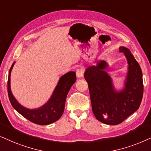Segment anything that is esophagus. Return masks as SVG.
I'll return each instance as SVG.
<instances>
[{"mask_svg":"<svg viewBox=\"0 0 151 151\" xmlns=\"http://www.w3.org/2000/svg\"><path fill=\"white\" fill-rule=\"evenodd\" d=\"M76 74H77V77L78 78H81L83 76V71L81 69H78L76 71Z\"/></svg>","mask_w":151,"mask_h":151,"instance_id":"obj_1","label":"esophagus"}]
</instances>
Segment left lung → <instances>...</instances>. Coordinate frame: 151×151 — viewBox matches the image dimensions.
Here are the masks:
<instances>
[{"instance_id":"obj_1","label":"left lung","mask_w":151,"mask_h":151,"mask_svg":"<svg viewBox=\"0 0 151 151\" xmlns=\"http://www.w3.org/2000/svg\"><path fill=\"white\" fill-rule=\"evenodd\" d=\"M119 52L125 56L128 70L124 86L117 90L111 76L106 71L109 64L100 60L84 72L88 82L92 112L96 119L108 125L122 123L138 110L143 96L142 72L139 64L128 48L121 46Z\"/></svg>"}]
</instances>
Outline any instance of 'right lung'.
<instances>
[{
    "label": "right lung",
    "instance_id": "1",
    "mask_svg": "<svg viewBox=\"0 0 151 151\" xmlns=\"http://www.w3.org/2000/svg\"><path fill=\"white\" fill-rule=\"evenodd\" d=\"M15 63L14 62L10 68L7 81L8 96L13 108L29 121L39 125H48L59 120L63 113L68 92L77 80L75 72H68L61 76L47 101L41 107L31 109L22 106L12 92L10 77Z\"/></svg>",
    "mask_w": 151,
    "mask_h": 151
}]
</instances>
